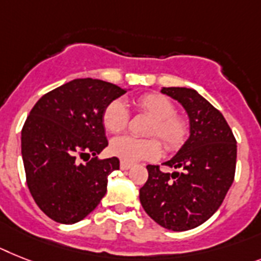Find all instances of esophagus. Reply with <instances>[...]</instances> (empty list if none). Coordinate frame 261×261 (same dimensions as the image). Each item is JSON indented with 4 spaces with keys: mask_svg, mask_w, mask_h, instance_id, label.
<instances>
[{
    "mask_svg": "<svg viewBox=\"0 0 261 261\" xmlns=\"http://www.w3.org/2000/svg\"><path fill=\"white\" fill-rule=\"evenodd\" d=\"M120 168H121L122 171H126V169H129V168H132V164L130 163H126V161H122L120 163Z\"/></svg>",
    "mask_w": 261,
    "mask_h": 261,
    "instance_id": "34e87169",
    "label": "esophagus"
}]
</instances>
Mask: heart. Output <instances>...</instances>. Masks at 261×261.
<instances>
[{"instance_id":"1","label":"heart","mask_w":261,"mask_h":261,"mask_svg":"<svg viewBox=\"0 0 261 261\" xmlns=\"http://www.w3.org/2000/svg\"><path fill=\"white\" fill-rule=\"evenodd\" d=\"M135 104L141 113L152 117L146 135L159 137L168 152H174L184 145L189 135V122L176 113V105L171 98L160 93H146L140 96ZM102 122L108 132H122L129 122L128 108L121 100H113L105 107ZM154 137H116L112 140L111 152L126 163L154 160L161 154V145Z\"/></svg>"}]
</instances>
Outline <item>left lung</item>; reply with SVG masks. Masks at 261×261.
Instances as JSON below:
<instances>
[{"label":"left lung","instance_id":"left-lung-1","mask_svg":"<svg viewBox=\"0 0 261 261\" xmlns=\"http://www.w3.org/2000/svg\"><path fill=\"white\" fill-rule=\"evenodd\" d=\"M161 93L184 107L189 137L176 156L164 163L173 173L148 165V180L140 189V203L159 225L174 232L205 223L219 210L231 188L238 145L224 116L189 88H163Z\"/></svg>","mask_w":261,"mask_h":261}]
</instances>
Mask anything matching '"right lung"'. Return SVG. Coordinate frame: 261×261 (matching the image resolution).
Instances as JSON below:
<instances>
[{"instance_id":"obj_1","label":"right lung","mask_w":261,"mask_h":261,"mask_svg":"<svg viewBox=\"0 0 261 261\" xmlns=\"http://www.w3.org/2000/svg\"><path fill=\"white\" fill-rule=\"evenodd\" d=\"M124 93L102 80L76 79L44 94L30 111L21 132L27 184L51 220H83L107 193L108 176L120 161L97 159L108 146L102 113ZM85 155L94 157L80 163Z\"/></svg>"}]
</instances>
